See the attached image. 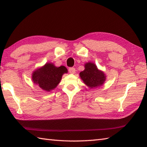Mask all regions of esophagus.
I'll list each match as a JSON object with an SVG mask.
<instances>
[{"instance_id":"esophagus-1","label":"esophagus","mask_w":147,"mask_h":147,"mask_svg":"<svg viewBox=\"0 0 147 147\" xmlns=\"http://www.w3.org/2000/svg\"><path fill=\"white\" fill-rule=\"evenodd\" d=\"M75 71H76V69L74 67H70L69 69V73L71 74H74L75 73Z\"/></svg>"}]
</instances>
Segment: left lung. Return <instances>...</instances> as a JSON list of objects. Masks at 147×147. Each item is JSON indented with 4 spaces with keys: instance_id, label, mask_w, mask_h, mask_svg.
<instances>
[{
    "instance_id": "obj_1",
    "label": "left lung",
    "mask_w": 147,
    "mask_h": 147,
    "mask_svg": "<svg viewBox=\"0 0 147 147\" xmlns=\"http://www.w3.org/2000/svg\"><path fill=\"white\" fill-rule=\"evenodd\" d=\"M83 83L90 88H94L104 85L106 75L104 71L99 70L95 64L88 62L85 64V69L80 73Z\"/></svg>"
}]
</instances>
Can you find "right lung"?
Listing matches in <instances>:
<instances>
[{"label": "right lung", "instance_id": "right-lung-1", "mask_svg": "<svg viewBox=\"0 0 147 147\" xmlns=\"http://www.w3.org/2000/svg\"><path fill=\"white\" fill-rule=\"evenodd\" d=\"M67 68L64 65L57 67L52 62H47L42 67L33 72L32 78L34 84L46 92L55 89L61 82L62 76L67 73Z\"/></svg>", "mask_w": 147, "mask_h": 147}]
</instances>
